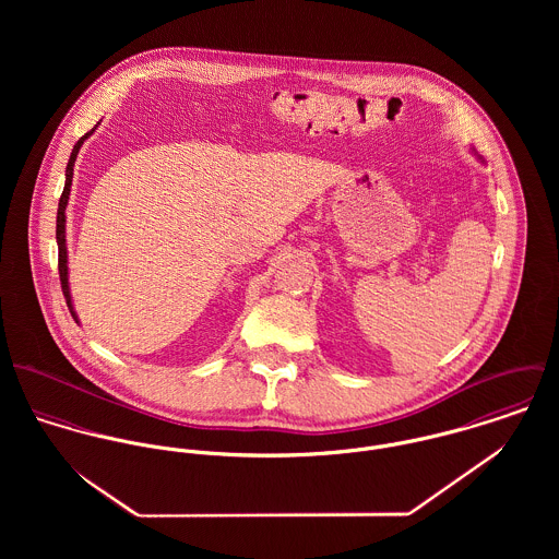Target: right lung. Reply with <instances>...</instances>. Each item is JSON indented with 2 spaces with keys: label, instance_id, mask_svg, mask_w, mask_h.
I'll list each match as a JSON object with an SVG mask.
<instances>
[{
  "label": "right lung",
  "instance_id": "right-lung-1",
  "mask_svg": "<svg viewBox=\"0 0 559 559\" xmlns=\"http://www.w3.org/2000/svg\"><path fill=\"white\" fill-rule=\"evenodd\" d=\"M96 129V127H94ZM94 129L90 133H85L81 138L80 142L75 144L73 153H71V159L67 165V182H64V191H62V198H60V204H58V224H56V239H58V271H60V282H62V293H64V299H67V306L73 314V319L78 320V312L73 308V299H71V288H69V253H67V204H69V195H71V185H73V167H75V160L80 155V148L83 146V142L94 133ZM80 322V320H78Z\"/></svg>",
  "mask_w": 559,
  "mask_h": 559
}]
</instances>
